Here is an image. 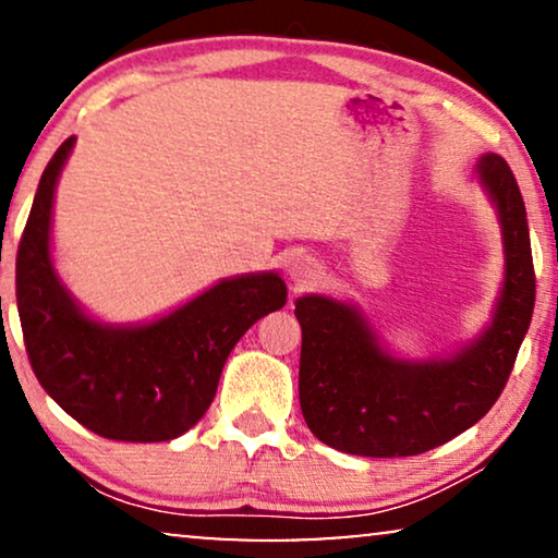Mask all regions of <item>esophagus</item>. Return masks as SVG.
Here are the masks:
<instances>
[{
  "mask_svg": "<svg viewBox=\"0 0 558 558\" xmlns=\"http://www.w3.org/2000/svg\"><path fill=\"white\" fill-rule=\"evenodd\" d=\"M317 274H319V269H317L315 258H310V256H296V258H292V264H289V277H292L296 287L312 284V281L317 279Z\"/></svg>",
  "mask_w": 558,
  "mask_h": 558,
  "instance_id": "1",
  "label": "esophagus"
}]
</instances>
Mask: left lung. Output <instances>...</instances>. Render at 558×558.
Masks as SVG:
<instances>
[{
    "label": "left lung",
    "instance_id": "8db88e82",
    "mask_svg": "<svg viewBox=\"0 0 558 558\" xmlns=\"http://www.w3.org/2000/svg\"><path fill=\"white\" fill-rule=\"evenodd\" d=\"M477 178L498 208L506 281L493 323L460 353L401 361L380 348L361 310L323 294L294 302L302 325L300 407L327 447L361 457H411L477 424L513 371L529 332L536 274L518 182L500 155H483Z\"/></svg>",
    "mask_w": 558,
    "mask_h": 558
}]
</instances>
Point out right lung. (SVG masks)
Segmentation results:
<instances>
[{
    "instance_id": "1",
    "label": "right lung",
    "mask_w": 558,
    "mask_h": 558,
    "mask_svg": "<svg viewBox=\"0 0 558 558\" xmlns=\"http://www.w3.org/2000/svg\"><path fill=\"white\" fill-rule=\"evenodd\" d=\"M73 144H60L45 167L17 248L29 365L50 399L98 437L170 441L201 422L226 357L256 319L284 307L287 284L277 271L241 274L149 325L90 319L50 256L52 197Z\"/></svg>"
}]
</instances>
